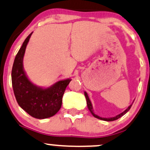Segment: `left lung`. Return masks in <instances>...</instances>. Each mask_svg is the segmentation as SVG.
Masks as SVG:
<instances>
[{"mask_svg":"<svg viewBox=\"0 0 150 150\" xmlns=\"http://www.w3.org/2000/svg\"><path fill=\"white\" fill-rule=\"evenodd\" d=\"M84 96H85L86 98V105H87V108L89 110V111L91 112V113L92 114V115H93L95 118H98V119H100V120H103V121H115V120L118 119L119 118H121V116H123V115H125V114L126 113V112H128V111L131 108V107H132V104L130 105L129 106V107L126 108V110H125L123 112H122L121 113L118 114V115H115V117H112V118H102V117H100L99 115H96V114L94 112V110H93V108H92V103H91L90 100H89V97H88V95L87 93H86V92H84Z\"/></svg>","mask_w":150,"mask_h":150,"instance_id":"1","label":"left lung"}]
</instances>
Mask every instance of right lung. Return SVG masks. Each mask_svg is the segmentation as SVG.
Here are the masks:
<instances>
[{"mask_svg":"<svg viewBox=\"0 0 150 150\" xmlns=\"http://www.w3.org/2000/svg\"><path fill=\"white\" fill-rule=\"evenodd\" d=\"M32 33L26 38L15 57L11 71L12 86L18 105L31 116L44 119L58 112L66 86L71 79L61 80L47 88L36 86L29 79L24 70L23 59Z\"/></svg>","mask_w":150,"mask_h":150,"instance_id":"obj_1","label":"right lung"}]
</instances>
